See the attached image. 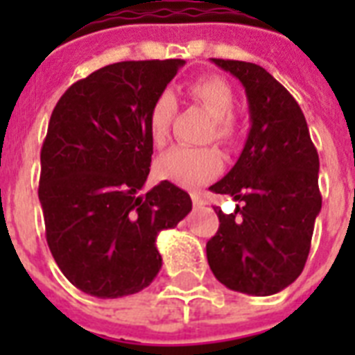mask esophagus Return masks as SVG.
Returning <instances> with one entry per match:
<instances>
[{
    "mask_svg": "<svg viewBox=\"0 0 355 355\" xmlns=\"http://www.w3.org/2000/svg\"><path fill=\"white\" fill-rule=\"evenodd\" d=\"M191 200H193L195 208H199V206H202L206 202L205 197H202V195H200V193H195V191H193V193H191Z\"/></svg>",
    "mask_w": 355,
    "mask_h": 355,
    "instance_id": "obj_1",
    "label": "esophagus"
}]
</instances>
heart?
Listing matches in <instances>:
<instances>
[{
    "instance_id": "heart-1",
    "label": "heart",
    "mask_w": 355,
    "mask_h": 355,
    "mask_svg": "<svg viewBox=\"0 0 355 355\" xmlns=\"http://www.w3.org/2000/svg\"><path fill=\"white\" fill-rule=\"evenodd\" d=\"M189 97L211 116L208 139L216 138L225 145L239 139V125L232 112L236 107L232 86L217 75H206L188 86ZM177 112V99L171 92H162L149 110L147 128L156 147L167 144L169 128ZM223 169V155L217 147H175L156 162L158 177L182 188H199L219 175Z\"/></svg>"
}]
</instances>
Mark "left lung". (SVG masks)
Listing matches in <instances>:
<instances>
[{"mask_svg": "<svg viewBox=\"0 0 355 355\" xmlns=\"http://www.w3.org/2000/svg\"><path fill=\"white\" fill-rule=\"evenodd\" d=\"M245 88L250 130L236 166L211 191L239 200L206 243L211 272L228 289L267 297L297 280L308 259L319 191V155L295 97L258 64L211 58Z\"/></svg>", "mask_w": 355, "mask_h": 355, "instance_id": "1", "label": "left lung"}]
</instances>
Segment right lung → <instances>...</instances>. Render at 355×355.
Instances as JSON below:
<instances>
[{
    "label": "right lung",
    "instance_id": "1",
    "mask_svg": "<svg viewBox=\"0 0 355 355\" xmlns=\"http://www.w3.org/2000/svg\"><path fill=\"white\" fill-rule=\"evenodd\" d=\"M184 60H125L77 80L58 99L40 153L38 199L62 275L86 295L141 291L162 267L156 237L191 211L184 189L149 177V110Z\"/></svg>",
    "mask_w": 355,
    "mask_h": 355
}]
</instances>
